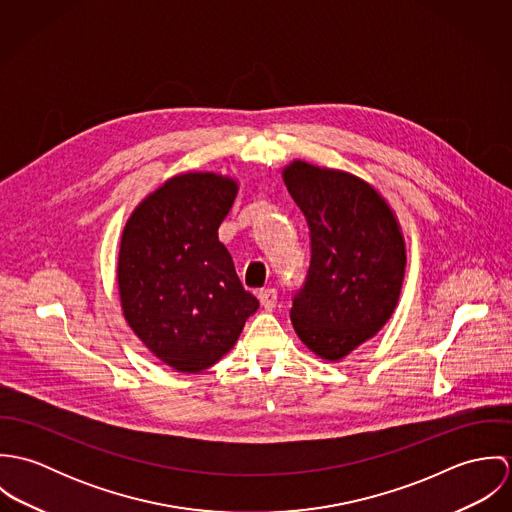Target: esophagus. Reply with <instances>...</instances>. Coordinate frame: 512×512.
<instances>
[{"instance_id": "1", "label": "esophagus", "mask_w": 512, "mask_h": 512, "mask_svg": "<svg viewBox=\"0 0 512 512\" xmlns=\"http://www.w3.org/2000/svg\"><path fill=\"white\" fill-rule=\"evenodd\" d=\"M258 297H260V303H262L264 309H274L276 303H278V292L272 290V288L262 290V292L258 293Z\"/></svg>"}]
</instances>
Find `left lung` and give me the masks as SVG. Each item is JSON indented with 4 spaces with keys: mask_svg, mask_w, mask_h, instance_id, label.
Returning <instances> with one entry per match:
<instances>
[{
    "mask_svg": "<svg viewBox=\"0 0 512 512\" xmlns=\"http://www.w3.org/2000/svg\"><path fill=\"white\" fill-rule=\"evenodd\" d=\"M311 234V264L293 297V329L337 363L392 317L404 284L406 240L392 207L365 179L293 159L282 171Z\"/></svg>",
    "mask_w": 512,
    "mask_h": 512,
    "instance_id": "left-lung-1",
    "label": "left lung"
}]
</instances>
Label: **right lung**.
Returning a JSON list of instances; mask_svg holds the SVG:
<instances>
[{"label": "right lung", "instance_id": "obj_1", "mask_svg": "<svg viewBox=\"0 0 512 512\" xmlns=\"http://www.w3.org/2000/svg\"><path fill=\"white\" fill-rule=\"evenodd\" d=\"M236 193L230 175L179 173L149 193L122 230V315L151 355L177 372L215 365L260 307L219 240Z\"/></svg>", "mask_w": 512, "mask_h": 512}]
</instances>
